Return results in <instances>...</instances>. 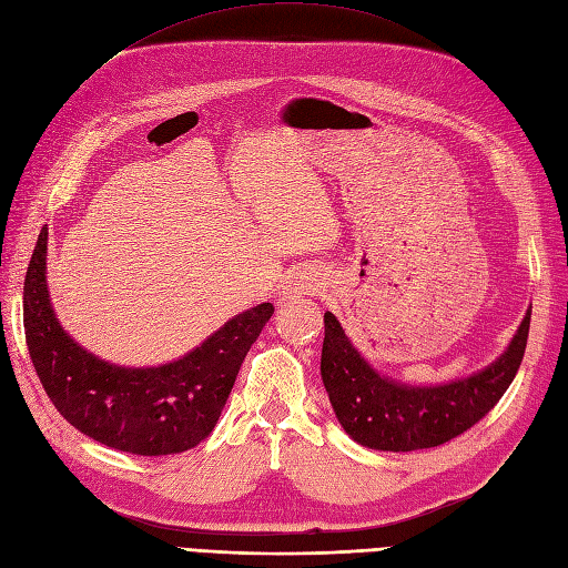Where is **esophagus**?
Returning a JSON list of instances; mask_svg holds the SVG:
<instances>
[{
	"instance_id": "1",
	"label": "esophagus",
	"mask_w": 568,
	"mask_h": 568,
	"mask_svg": "<svg viewBox=\"0 0 568 568\" xmlns=\"http://www.w3.org/2000/svg\"><path fill=\"white\" fill-rule=\"evenodd\" d=\"M314 290H318V283L316 281H311L308 276L306 278H292L290 281V285L285 287V295H304V292H314Z\"/></svg>"
}]
</instances>
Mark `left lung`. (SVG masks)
<instances>
[{
    "mask_svg": "<svg viewBox=\"0 0 568 568\" xmlns=\"http://www.w3.org/2000/svg\"><path fill=\"white\" fill-rule=\"evenodd\" d=\"M323 321L321 377L339 425L361 446L408 453L450 442L498 404L521 365L530 311L498 361L469 377L434 387H413L379 375L331 311H325Z\"/></svg>",
    "mask_w": 568,
    "mask_h": 568,
    "instance_id": "8db88e82",
    "label": "left lung"
}]
</instances>
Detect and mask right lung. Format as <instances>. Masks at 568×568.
<instances>
[{
    "instance_id": "add662e5",
    "label": "right lung",
    "mask_w": 568,
    "mask_h": 568,
    "mask_svg": "<svg viewBox=\"0 0 568 568\" xmlns=\"http://www.w3.org/2000/svg\"><path fill=\"white\" fill-rule=\"evenodd\" d=\"M47 226L23 285V325L34 371L68 423L94 442L134 455H174L214 429L237 371L273 316L264 302L226 321L184 358L158 368H122L72 339L47 290Z\"/></svg>"
}]
</instances>
